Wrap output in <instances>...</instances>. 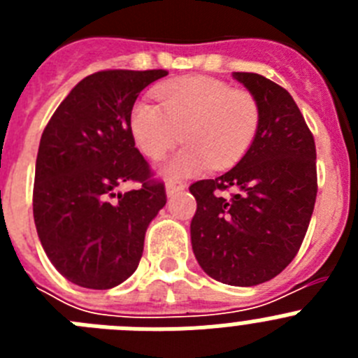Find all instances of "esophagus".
<instances>
[{
  "mask_svg": "<svg viewBox=\"0 0 358 358\" xmlns=\"http://www.w3.org/2000/svg\"><path fill=\"white\" fill-rule=\"evenodd\" d=\"M185 188H186V185H182V182L169 181L166 182V197H173V195L179 194V192H182Z\"/></svg>",
  "mask_w": 358,
  "mask_h": 358,
  "instance_id": "1",
  "label": "esophagus"
}]
</instances>
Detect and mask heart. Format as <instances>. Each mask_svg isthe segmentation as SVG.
Here are the masks:
<instances>
[{
    "instance_id": "b5f03b06",
    "label": "heart",
    "mask_w": 358,
    "mask_h": 358,
    "mask_svg": "<svg viewBox=\"0 0 358 358\" xmlns=\"http://www.w3.org/2000/svg\"><path fill=\"white\" fill-rule=\"evenodd\" d=\"M159 103L140 98L129 129L145 156L157 161L181 140L185 147L161 166L166 179H185L242 159L260 127V106L249 91L211 77H188L156 87Z\"/></svg>"
}]
</instances>
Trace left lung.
<instances>
[{
    "label": "left lung",
    "instance_id": "left-lung-1",
    "mask_svg": "<svg viewBox=\"0 0 358 358\" xmlns=\"http://www.w3.org/2000/svg\"><path fill=\"white\" fill-rule=\"evenodd\" d=\"M260 106V127L224 176L189 186L197 201L189 236L202 271L226 285L273 280L297 255L315 195L314 136L281 85L258 73H233ZM233 187L231 199L220 195Z\"/></svg>",
    "mask_w": 358,
    "mask_h": 358
}]
</instances>
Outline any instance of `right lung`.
<instances>
[{"label":"right lung","mask_w":358,"mask_h":358,"mask_svg":"<svg viewBox=\"0 0 358 358\" xmlns=\"http://www.w3.org/2000/svg\"><path fill=\"white\" fill-rule=\"evenodd\" d=\"M164 69L98 71L78 82L41 136L34 220L53 267L84 289L107 290L132 276L148 224L166 204L134 147L129 116ZM125 182L138 190L119 192Z\"/></svg>","instance_id":"right-lung-1"}]
</instances>
